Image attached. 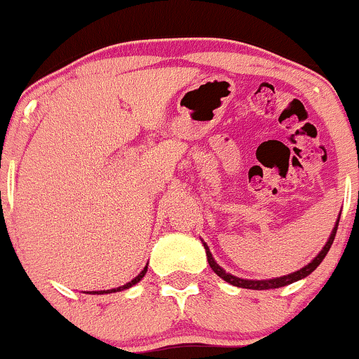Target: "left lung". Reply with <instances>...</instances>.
<instances>
[{
  "mask_svg": "<svg viewBox=\"0 0 359 359\" xmlns=\"http://www.w3.org/2000/svg\"><path fill=\"white\" fill-rule=\"evenodd\" d=\"M339 217H341V214H339ZM337 226H339V219L335 221V226L332 229V233H330L329 240H327L325 245H323V248L320 250L318 255L313 258V260L310 262L308 265H304V267L299 269V271L292 272V273H287V276H283V277H273V279H262V280H255V279H241V277H236L233 276V273L226 272L224 269L221 267V265L217 264V262L214 260V257H212L209 246H207V243H203V248H205V253H207V260H209V265L210 269L217 273L221 279H224L226 283L233 284V286L236 287H245V289H255V291H262V289H277V287H284L287 286V284H292L296 283V280H302L304 279L306 276H310L311 272L315 271V269L318 267L320 264H322V260L325 258L327 253H329L330 246H332L334 243V238H335V233H337Z\"/></svg>",
  "mask_w": 359,
  "mask_h": 359,
  "instance_id": "left-lung-1",
  "label": "left lung"
}]
</instances>
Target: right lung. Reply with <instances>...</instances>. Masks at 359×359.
Listing matches in <instances>:
<instances>
[{
  "mask_svg": "<svg viewBox=\"0 0 359 359\" xmlns=\"http://www.w3.org/2000/svg\"><path fill=\"white\" fill-rule=\"evenodd\" d=\"M147 273V265L144 267V271H142L140 273H138L135 279L130 280V283H126L125 286H119V287H114V289H107V291H92V294H107V292H116V291H123V289H130L132 286H135L137 283H140L142 279H144V276Z\"/></svg>",
  "mask_w": 359,
  "mask_h": 359,
  "instance_id": "add662e5",
  "label": "right lung"
}]
</instances>
